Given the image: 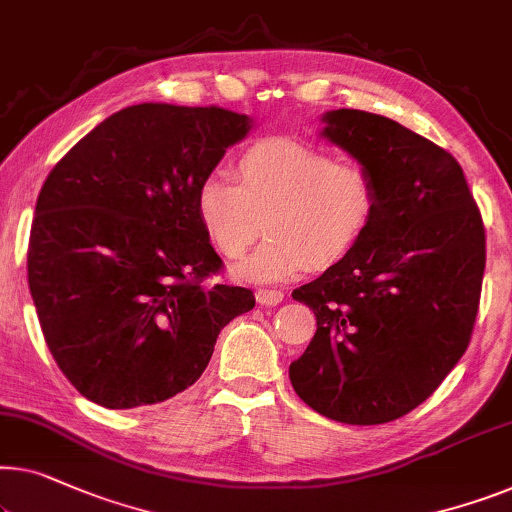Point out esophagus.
<instances>
[{"mask_svg":"<svg viewBox=\"0 0 512 512\" xmlns=\"http://www.w3.org/2000/svg\"><path fill=\"white\" fill-rule=\"evenodd\" d=\"M284 300V293L277 291V288H258L256 291V302L265 307H274Z\"/></svg>","mask_w":512,"mask_h":512,"instance_id":"esophagus-1","label":"esophagus"}]
</instances>
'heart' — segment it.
Here are the masks:
<instances>
[{
  "label": "heart",
  "mask_w": 512,
  "mask_h": 512,
  "mask_svg": "<svg viewBox=\"0 0 512 512\" xmlns=\"http://www.w3.org/2000/svg\"><path fill=\"white\" fill-rule=\"evenodd\" d=\"M235 173L238 184L207 175L198 184L196 212L207 240L231 261L268 231V242L233 268V277L249 284L339 263L365 238L379 210V184L367 168L339 164L291 138L251 145Z\"/></svg>",
  "instance_id": "b5f03b06"
}]
</instances>
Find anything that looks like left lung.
<instances>
[{
	"mask_svg": "<svg viewBox=\"0 0 512 512\" xmlns=\"http://www.w3.org/2000/svg\"><path fill=\"white\" fill-rule=\"evenodd\" d=\"M321 120V136L374 175L379 210L351 254L293 291L316 335L288 376L321 416L381 425L425 402L469 346L483 217L462 166L432 140L365 110Z\"/></svg>",
	"mask_w": 512,
	"mask_h": 512,
	"instance_id": "left-lung-1",
	"label": "left lung"
}]
</instances>
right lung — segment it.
<instances>
[{"mask_svg": "<svg viewBox=\"0 0 512 512\" xmlns=\"http://www.w3.org/2000/svg\"><path fill=\"white\" fill-rule=\"evenodd\" d=\"M233 110L138 103L110 115L50 170L36 201L27 279L57 367L106 409L159 404L194 385L249 288L221 270L196 191L247 136Z\"/></svg>", "mask_w": 512, "mask_h": 512, "instance_id": "right-lung-1", "label": "right lung"}]
</instances>
